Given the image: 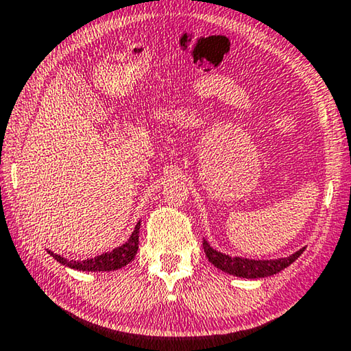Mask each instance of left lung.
<instances>
[{
	"label": "left lung",
	"mask_w": 351,
	"mask_h": 351,
	"mask_svg": "<svg viewBox=\"0 0 351 351\" xmlns=\"http://www.w3.org/2000/svg\"><path fill=\"white\" fill-rule=\"evenodd\" d=\"M204 253L208 256L209 263L214 264L217 269L225 271V274L234 275L239 278H247V280H258V278H265L280 274L286 267L302 256L304 252V247L300 248L287 258H278V259H248V258H239V256H231L217 252L215 248L209 245V242L203 241Z\"/></svg>",
	"instance_id": "1"
}]
</instances>
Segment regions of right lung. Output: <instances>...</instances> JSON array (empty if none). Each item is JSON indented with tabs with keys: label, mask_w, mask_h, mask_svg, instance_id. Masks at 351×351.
I'll list each match as a JSON object with an SVG mask.
<instances>
[{
	"label": "right lung",
	"mask_w": 351,
	"mask_h": 351,
	"mask_svg": "<svg viewBox=\"0 0 351 351\" xmlns=\"http://www.w3.org/2000/svg\"><path fill=\"white\" fill-rule=\"evenodd\" d=\"M138 230H141V220L137 221V225L132 231L130 239L123 243V245L114 248L112 252L98 254L95 258L84 259V261H69L66 258H62L60 254L53 253L51 250H47L49 256L58 261L65 267H70L73 270L80 271H112L119 270L121 267H125L136 258L137 250H138Z\"/></svg>",
	"instance_id": "obj_1"
}]
</instances>
